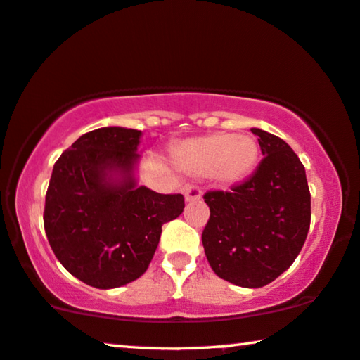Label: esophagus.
<instances>
[{"instance_id":"esophagus-1","label":"esophagus","mask_w":360,"mask_h":360,"mask_svg":"<svg viewBox=\"0 0 360 360\" xmlns=\"http://www.w3.org/2000/svg\"><path fill=\"white\" fill-rule=\"evenodd\" d=\"M184 195H185V201H200L201 200V188L196 185H186L184 188Z\"/></svg>"}]
</instances>
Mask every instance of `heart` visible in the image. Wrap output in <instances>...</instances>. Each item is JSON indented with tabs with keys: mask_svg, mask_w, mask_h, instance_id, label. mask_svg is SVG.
<instances>
[{
	"mask_svg": "<svg viewBox=\"0 0 360 360\" xmlns=\"http://www.w3.org/2000/svg\"><path fill=\"white\" fill-rule=\"evenodd\" d=\"M176 164L195 175H207L221 184H236L252 174L258 162V144L252 136L214 133L180 144Z\"/></svg>",
	"mask_w": 360,
	"mask_h": 360,
	"instance_id": "heart-1",
	"label": "heart"
}]
</instances>
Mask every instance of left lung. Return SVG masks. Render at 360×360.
I'll use <instances>...</instances> for the list:
<instances>
[{"instance_id": "1", "label": "left lung", "mask_w": 360, "mask_h": 360, "mask_svg": "<svg viewBox=\"0 0 360 360\" xmlns=\"http://www.w3.org/2000/svg\"><path fill=\"white\" fill-rule=\"evenodd\" d=\"M263 160L231 191H207L211 216L201 240L219 278L240 288H263L294 263L310 227L305 169L290 146L252 128Z\"/></svg>"}]
</instances>
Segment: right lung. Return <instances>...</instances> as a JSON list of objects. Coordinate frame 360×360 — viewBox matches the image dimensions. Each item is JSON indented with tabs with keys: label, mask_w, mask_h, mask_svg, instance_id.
Masks as SVG:
<instances>
[{
	"label": "right lung",
	"mask_w": 360,
	"mask_h": 360,
	"mask_svg": "<svg viewBox=\"0 0 360 360\" xmlns=\"http://www.w3.org/2000/svg\"><path fill=\"white\" fill-rule=\"evenodd\" d=\"M141 131L105 127L82 134L53 165L44 226L55 257L87 285L113 289L148 269L162 226L184 212V195L138 186Z\"/></svg>",
	"instance_id": "obj_1"
}]
</instances>
